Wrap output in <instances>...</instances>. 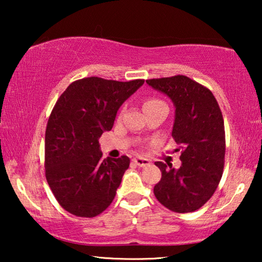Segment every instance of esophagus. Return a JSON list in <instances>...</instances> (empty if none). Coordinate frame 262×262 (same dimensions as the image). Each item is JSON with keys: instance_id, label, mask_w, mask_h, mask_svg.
Instances as JSON below:
<instances>
[{"instance_id": "obj_1", "label": "esophagus", "mask_w": 262, "mask_h": 262, "mask_svg": "<svg viewBox=\"0 0 262 262\" xmlns=\"http://www.w3.org/2000/svg\"><path fill=\"white\" fill-rule=\"evenodd\" d=\"M133 163L136 164L137 166H141V167H145V166H148L149 164H150V162L148 161V159L142 158V157L134 158V159H133Z\"/></svg>"}]
</instances>
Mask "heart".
<instances>
[{
    "label": "heart",
    "mask_w": 262,
    "mask_h": 262,
    "mask_svg": "<svg viewBox=\"0 0 262 262\" xmlns=\"http://www.w3.org/2000/svg\"><path fill=\"white\" fill-rule=\"evenodd\" d=\"M159 104H164V103L162 100H159L157 98H148L143 103V108H147V107H150V106H155V105H159Z\"/></svg>",
    "instance_id": "obj_1"
}]
</instances>
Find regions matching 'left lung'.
<instances>
[{"label": "left lung", "mask_w": 262, "mask_h": 262, "mask_svg": "<svg viewBox=\"0 0 262 262\" xmlns=\"http://www.w3.org/2000/svg\"><path fill=\"white\" fill-rule=\"evenodd\" d=\"M147 83L173 101L176 119L172 137L181 150V166L156 162L162 179L154 193L174 212H192L215 193L224 167V120L209 89L184 75L147 79Z\"/></svg>", "instance_id": "1"}]
</instances>
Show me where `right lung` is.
<instances>
[{
    "mask_svg": "<svg viewBox=\"0 0 262 262\" xmlns=\"http://www.w3.org/2000/svg\"><path fill=\"white\" fill-rule=\"evenodd\" d=\"M144 79L119 82L85 77L66 89L52 110L45 134V174L56 201L70 214L95 217L111 203L129 158L103 159L98 139Z\"/></svg>",
    "mask_w": 262,
    "mask_h": 262,
    "instance_id": "1",
    "label": "right lung"
}]
</instances>
